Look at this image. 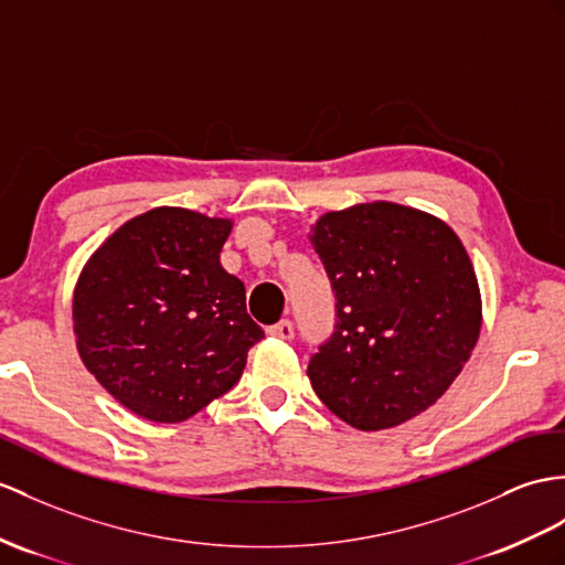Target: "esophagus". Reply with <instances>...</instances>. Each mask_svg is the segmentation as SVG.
Returning <instances> with one entry per match:
<instances>
[{"label":"esophagus","instance_id":"34e87169","mask_svg":"<svg viewBox=\"0 0 565 565\" xmlns=\"http://www.w3.org/2000/svg\"><path fill=\"white\" fill-rule=\"evenodd\" d=\"M268 335L270 338H278V340H292L295 338V326L290 321H280L268 328Z\"/></svg>","mask_w":565,"mask_h":565}]
</instances>
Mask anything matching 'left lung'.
<instances>
[{"label":"left lung","mask_w":565,"mask_h":565,"mask_svg":"<svg viewBox=\"0 0 565 565\" xmlns=\"http://www.w3.org/2000/svg\"><path fill=\"white\" fill-rule=\"evenodd\" d=\"M311 244L335 292V328L309 360L323 405L381 431L429 409L481 328L472 260L441 220L388 201L326 213Z\"/></svg>","instance_id":"obj_1"}]
</instances>
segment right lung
Segmentation results:
<instances>
[{
  "label": "right lung",
  "instance_id": "add662e5",
  "mask_svg": "<svg viewBox=\"0 0 565 565\" xmlns=\"http://www.w3.org/2000/svg\"><path fill=\"white\" fill-rule=\"evenodd\" d=\"M230 230L225 217L164 205L124 223L81 270L78 354L134 415H196L235 386L264 338L244 282L220 266Z\"/></svg>",
  "mask_w": 565,
  "mask_h": 565
}]
</instances>
